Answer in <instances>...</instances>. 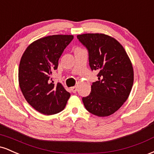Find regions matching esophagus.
<instances>
[{"label": "esophagus", "mask_w": 154, "mask_h": 154, "mask_svg": "<svg viewBox=\"0 0 154 154\" xmlns=\"http://www.w3.org/2000/svg\"><path fill=\"white\" fill-rule=\"evenodd\" d=\"M71 91L73 92V93H76V92H77V87H72L71 88Z\"/></svg>", "instance_id": "34e87169"}]
</instances>
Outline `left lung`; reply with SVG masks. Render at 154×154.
Instances as JSON below:
<instances>
[{"label": "left lung", "instance_id": "1", "mask_svg": "<svg viewBox=\"0 0 154 154\" xmlns=\"http://www.w3.org/2000/svg\"><path fill=\"white\" fill-rule=\"evenodd\" d=\"M77 39L89 53L92 70H98V81L93 82L91 93L83 97L85 107L95 116H110L126 101L131 92L134 72L131 61L116 39L102 33H86Z\"/></svg>", "mask_w": 154, "mask_h": 154}]
</instances>
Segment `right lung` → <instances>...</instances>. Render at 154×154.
I'll list each match as a JSON object with an SVG mask.
<instances>
[{
	"mask_svg": "<svg viewBox=\"0 0 154 154\" xmlns=\"http://www.w3.org/2000/svg\"><path fill=\"white\" fill-rule=\"evenodd\" d=\"M74 36L54 35L38 39L26 48L19 67V84L28 103L45 115L57 114L64 109L70 93L61 83L51 82L52 72Z\"/></svg>",
	"mask_w": 154,
	"mask_h": 154,
	"instance_id": "right-lung-1",
	"label": "right lung"
}]
</instances>
